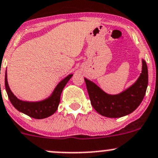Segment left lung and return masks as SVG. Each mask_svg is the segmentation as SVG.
<instances>
[{
	"label": "left lung",
	"instance_id": "obj_1",
	"mask_svg": "<svg viewBox=\"0 0 158 158\" xmlns=\"http://www.w3.org/2000/svg\"><path fill=\"white\" fill-rule=\"evenodd\" d=\"M85 82L91 104L98 114L110 118L124 117L133 112L145 97L148 83V66L145 61L142 60V71L138 80L118 94H107L85 78Z\"/></svg>",
	"mask_w": 158,
	"mask_h": 158
}]
</instances>
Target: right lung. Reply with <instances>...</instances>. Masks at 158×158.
Segmentation results:
<instances>
[{
	"label": "right lung",
	"mask_w": 158,
	"mask_h": 158,
	"mask_svg": "<svg viewBox=\"0 0 158 158\" xmlns=\"http://www.w3.org/2000/svg\"><path fill=\"white\" fill-rule=\"evenodd\" d=\"M72 76L73 74L66 76L65 79H63L57 85L52 94L48 98L44 101H39V102H28V101H23L18 99L13 94L8 85L7 79H6V71L5 73V89H6L8 98H9L11 104L16 110L29 116L30 117H32V118L44 119L50 117L56 112L58 105H59L60 101L61 92Z\"/></svg>",
	"instance_id": "add662e5"
}]
</instances>
